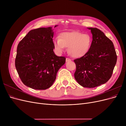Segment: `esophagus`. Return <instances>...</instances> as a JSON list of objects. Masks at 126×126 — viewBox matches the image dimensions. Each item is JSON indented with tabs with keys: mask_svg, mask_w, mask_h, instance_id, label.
I'll list each match as a JSON object with an SVG mask.
<instances>
[{
	"mask_svg": "<svg viewBox=\"0 0 126 126\" xmlns=\"http://www.w3.org/2000/svg\"><path fill=\"white\" fill-rule=\"evenodd\" d=\"M66 62H71V60L70 59H69V58H67L66 59Z\"/></svg>",
	"mask_w": 126,
	"mask_h": 126,
	"instance_id": "1",
	"label": "esophagus"
}]
</instances>
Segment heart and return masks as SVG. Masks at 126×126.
I'll list each match as a JSON object with an SVG mask.
<instances>
[{"label":"heart","instance_id":"1","mask_svg":"<svg viewBox=\"0 0 126 126\" xmlns=\"http://www.w3.org/2000/svg\"><path fill=\"white\" fill-rule=\"evenodd\" d=\"M91 43L92 40L89 35L79 32H62L59 38L56 37L53 40L54 47L57 53L61 54L64 47L68 48L69 54L75 58L86 56L90 50Z\"/></svg>","mask_w":126,"mask_h":126}]
</instances>
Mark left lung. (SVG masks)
Returning <instances> with one entry per match:
<instances>
[{"label":"left lung","mask_w":126,"mask_h":126,"mask_svg":"<svg viewBox=\"0 0 126 126\" xmlns=\"http://www.w3.org/2000/svg\"><path fill=\"white\" fill-rule=\"evenodd\" d=\"M93 35L88 54L74 60L75 78L80 85L94 88L107 82L111 77L117 57L112 42L96 28H87Z\"/></svg>","instance_id":"left-lung-1"}]
</instances>
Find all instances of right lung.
I'll return each mask as SVG.
<instances>
[{"instance_id": "right-lung-1", "label": "right lung", "mask_w": 126, "mask_h": 126, "mask_svg": "<svg viewBox=\"0 0 126 126\" xmlns=\"http://www.w3.org/2000/svg\"><path fill=\"white\" fill-rule=\"evenodd\" d=\"M54 35L51 27L33 29L18 44L15 67L26 86L36 90L49 88L65 63V57L57 56L54 51Z\"/></svg>"}]
</instances>
